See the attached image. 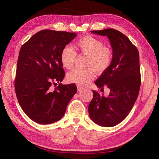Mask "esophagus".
I'll return each mask as SVG.
<instances>
[{
	"instance_id": "1",
	"label": "esophagus",
	"mask_w": 159,
	"mask_h": 159,
	"mask_svg": "<svg viewBox=\"0 0 159 159\" xmlns=\"http://www.w3.org/2000/svg\"><path fill=\"white\" fill-rule=\"evenodd\" d=\"M77 88H78V91H81V90H82V89H84V88H83V87H81V85H77Z\"/></svg>"
}]
</instances>
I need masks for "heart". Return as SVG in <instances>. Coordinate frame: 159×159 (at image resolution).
Instances as JSON below:
<instances>
[{
  "label": "heart",
  "instance_id": "heart-1",
  "mask_svg": "<svg viewBox=\"0 0 159 159\" xmlns=\"http://www.w3.org/2000/svg\"><path fill=\"white\" fill-rule=\"evenodd\" d=\"M87 56L85 66L88 68H75L67 75L70 83L80 85H87L94 78V71L102 73L106 70L112 61V52L109 48L104 46L97 38L88 36L81 38L75 44V50L70 46L62 49L60 54L61 63L66 69L73 67L77 53Z\"/></svg>",
  "mask_w": 159,
  "mask_h": 159
}]
</instances>
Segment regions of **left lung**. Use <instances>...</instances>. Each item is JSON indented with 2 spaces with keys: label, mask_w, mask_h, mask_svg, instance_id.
Instances as JSON below:
<instances>
[{
  "label": "left lung",
  "mask_w": 159,
  "mask_h": 159,
  "mask_svg": "<svg viewBox=\"0 0 159 159\" xmlns=\"http://www.w3.org/2000/svg\"><path fill=\"white\" fill-rule=\"evenodd\" d=\"M107 36L112 48V61L95 82L101 89H110L107 97L92 91L93 97L88 111L92 121L102 127H113L131 111L141 85L139 51L123 33L113 28L91 31Z\"/></svg>",
  "instance_id": "1"
}]
</instances>
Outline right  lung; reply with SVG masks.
Returning a JSON list of instances; mask_svg holds the SVG:
<instances>
[{
  "label": "right lung",
  "instance_id": "right-lung-1",
  "mask_svg": "<svg viewBox=\"0 0 159 159\" xmlns=\"http://www.w3.org/2000/svg\"><path fill=\"white\" fill-rule=\"evenodd\" d=\"M76 36L75 32L43 30L32 36L19 52L16 95L24 112L37 123L59 121L77 92L74 84L51 88L64 78L60 54Z\"/></svg>",
  "mask_w": 159,
  "mask_h": 159
}]
</instances>
